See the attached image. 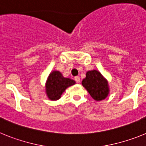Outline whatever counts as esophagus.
<instances>
[{"mask_svg":"<svg viewBox=\"0 0 146 146\" xmlns=\"http://www.w3.org/2000/svg\"><path fill=\"white\" fill-rule=\"evenodd\" d=\"M74 80H75V81L77 83H80V77H74Z\"/></svg>","mask_w":146,"mask_h":146,"instance_id":"esophagus-1","label":"esophagus"}]
</instances>
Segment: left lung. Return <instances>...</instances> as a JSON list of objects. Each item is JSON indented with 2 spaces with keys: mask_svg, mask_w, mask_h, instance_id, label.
Wrapping results in <instances>:
<instances>
[{
  "mask_svg": "<svg viewBox=\"0 0 146 146\" xmlns=\"http://www.w3.org/2000/svg\"><path fill=\"white\" fill-rule=\"evenodd\" d=\"M82 85L96 101L104 99L109 94V86L107 80L96 70L88 71L82 80Z\"/></svg>",
  "mask_w": 146,
  "mask_h": 146,
  "instance_id": "8db88e82",
  "label": "left lung"
}]
</instances>
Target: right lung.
<instances>
[{"instance_id":"obj_1","label":"right lung","mask_w":146,"mask_h":146,"mask_svg":"<svg viewBox=\"0 0 146 146\" xmlns=\"http://www.w3.org/2000/svg\"><path fill=\"white\" fill-rule=\"evenodd\" d=\"M75 84V81L66 78L58 71H53L50 74L46 82V94L50 100H58L63 92L71 86Z\"/></svg>"}]
</instances>
